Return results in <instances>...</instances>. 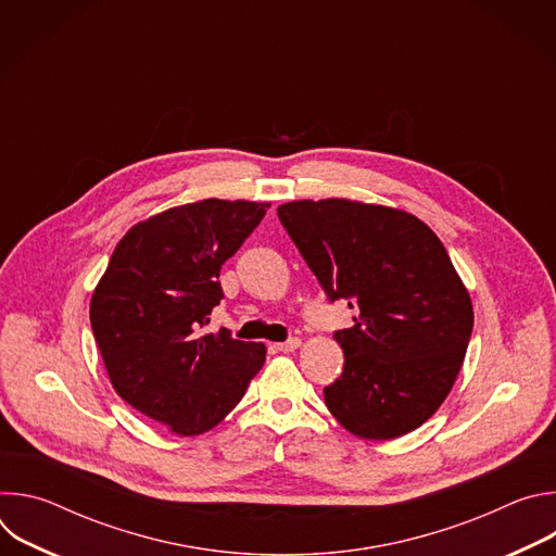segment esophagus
I'll return each instance as SVG.
<instances>
[{
    "instance_id": "34e87169",
    "label": "esophagus",
    "mask_w": 556,
    "mask_h": 556,
    "mask_svg": "<svg viewBox=\"0 0 556 556\" xmlns=\"http://www.w3.org/2000/svg\"><path fill=\"white\" fill-rule=\"evenodd\" d=\"M299 345H301L299 339H288V341H283V343H275L273 348H275L277 352H294Z\"/></svg>"
}]
</instances>
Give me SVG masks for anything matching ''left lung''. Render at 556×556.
<instances>
[{"instance_id": "8db88e82", "label": "left lung", "mask_w": 556, "mask_h": 556, "mask_svg": "<svg viewBox=\"0 0 556 556\" xmlns=\"http://www.w3.org/2000/svg\"><path fill=\"white\" fill-rule=\"evenodd\" d=\"M277 215L328 299L354 326L337 330L343 374L324 389L356 438L393 440L448 395L472 332V305L438 235L416 215L343 198L296 200Z\"/></svg>"}]
</instances>
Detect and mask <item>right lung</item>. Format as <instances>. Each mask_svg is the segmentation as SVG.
I'll return each mask as SVG.
<instances>
[{
    "label": "right lung",
    "instance_id": "add662e5",
    "mask_svg": "<svg viewBox=\"0 0 556 556\" xmlns=\"http://www.w3.org/2000/svg\"><path fill=\"white\" fill-rule=\"evenodd\" d=\"M264 202L202 200L131 226L108 264L90 324L112 387L176 435H200L244 399L264 343L204 334L224 299L219 268L257 228Z\"/></svg>",
    "mask_w": 556,
    "mask_h": 556
}]
</instances>
